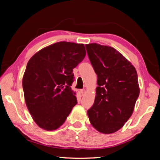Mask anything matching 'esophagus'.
Segmentation results:
<instances>
[{
	"mask_svg": "<svg viewBox=\"0 0 160 160\" xmlns=\"http://www.w3.org/2000/svg\"><path fill=\"white\" fill-rule=\"evenodd\" d=\"M80 92H81V94H82V95L84 96L86 94V90H81Z\"/></svg>",
	"mask_w": 160,
	"mask_h": 160,
	"instance_id": "1",
	"label": "esophagus"
}]
</instances>
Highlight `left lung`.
Listing matches in <instances>:
<instances>
[{
    "label": "left lung",
    "instance_id": "1",
    "mask_svg": "<svg viewBox=\"0 0 160 160\" xmlns=\"http://www.w3.org/2000/svg\"><path fill=\"white\" fill-rule=\"evenodd\" d=\"M85 47L98 85L88 117L97 131L113 133L122 128L133 112L140 94L136 70L113 47L96 43Z\"/></svg>",
    "mask_w": 160,
    "mask_h": 160
}]
</instances>
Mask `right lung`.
Here are the masks:
<instances>
[{
  "label": "right lung",
  "instance_id": "1",
  "mask_svg": "<svg viewBox=\"0 0 160 160\" xmlns=\"http://www.w3.org/2000/svg\"><path fill=\"white\" fill-rule=\"evenodd\" d=\"M85 55L83 44L60 42L42 48L29 60L22 78L25 100L41 128L58 129L78 103L70 88L72 69Z\"/></svg>",
  "mask_w": 160,
  "mask_h": 160
}]
</instances>
